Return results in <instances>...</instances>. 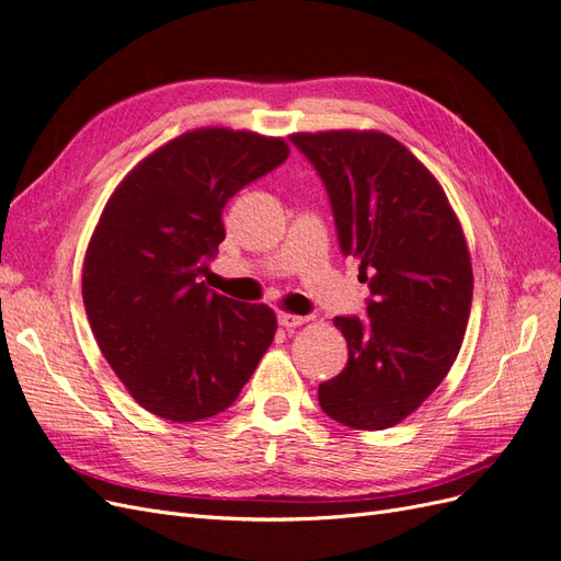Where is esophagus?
<instances>
[{"mask_svg": "<svg viewBox=\"0 0 561 561\" xmlns=\"http://www.w3.org/2000/svg\"><path fill=\"white\" fill-rule=\"evenodd\" d=\"M309 318L307 316H295V313H278V325L285 328V330H293V328H299L307 322Z\"/></svg>", "mask_w": 561, "mask_h": 561, "instance_id": "esophagus-1", "label": "esophagus"}]
</instances>
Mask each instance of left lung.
Returning <instances> with one entry per match:
<instances>
[{"label":"left lung","instance_id":"left-lung-1","mask_svg":"<svg viewBox=\"0 0 561 561\" xmlns=\"http://www.w3.org/2000/svg\"><path fill=\"white\" fill-rule=\"evenodd\" d=\"M325 184L342 254L360 262L367 318L336 316L348 363L318 388L330 419L383 431L410 416L451 369L470 318L472 266L443 186L377 130L295 133Z\"/></svg>","mask_w":561,"mask_h":561}]
</instances>
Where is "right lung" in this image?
Returning a JSON list of instances; mask_svg holds the SVG:
<instances>
[{
	"label": "right lung",
	"mask_w": 561,
	"mask_h": 561,
	"mask_svg": "<svg viewBox=\"0 0 561 561\" xmlns=\"http://www.w3.org/2000/svg\"><path fill=\"white\" fill-rule=\"evenodd\" d=\"M290 149L248 130L184 133L116 186L83 260V307L114 375L147 412H225L274 342L276 316L206 287L222 210Z\"/></svg>",
	"instance_id": "add662e5"
}]
</instances>
